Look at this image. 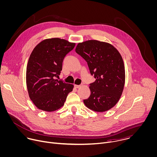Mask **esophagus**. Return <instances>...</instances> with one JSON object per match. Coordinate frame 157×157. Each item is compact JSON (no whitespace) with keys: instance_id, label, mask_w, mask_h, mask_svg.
<instances>
[{"instance_id":"34e87169","label":"esophagus","mask_w":157,"mask_h":157,"mask_svg":"<svg viewBox=\"0 0 157 157\" xmlns=\"http://www.w3.org/2000/svg\"><path fill=\"white\" fill-rule=\"evenodd\" d=\"M81 87V85H76V84L75 85V88H77V89H78V88H79V87Z\"/></svg>"}]
</instances>
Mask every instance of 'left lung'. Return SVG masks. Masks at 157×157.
<instances>
[{
  "label": "left lung",
  "instance_id": "obj_1",
  "mask_svg": "<svg viewBox=\"0 0 157 157\" xmlns=\"http://www.w3.org/2000/svg\"><path fill=\"white\" fill-rule=\"evenodd\" d=\"M75 51L87 62L96 79L90 84V95L84 103L96 112L108 111L119 101L124 86L125 69L121 54L112 44L97 40L78 43Z\"/></svg>",
  "mask_w": 157,
  "mask_h": 157
}]
</instances>
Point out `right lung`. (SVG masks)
Segmentation results:
<instances>
[{
	"label": "right lung",
	"instance_id": "1",
	"mask_svg": "<svg viewBox=\"0 0 157 157\" xmlns=\"http://www.w3.org/2000/svg\"><path fill=\"white\" fill-rule=\"evenodd\" d=\"M75 44L57 37L46 39L32 51L26 79L29 97L37 109L50 112L60 109L73 90V84L56 78L60 75L65 57Z\"/></svg>",
	"mask_w": 157,
	"mask_h": 157
}]
</instances>
